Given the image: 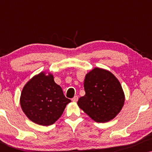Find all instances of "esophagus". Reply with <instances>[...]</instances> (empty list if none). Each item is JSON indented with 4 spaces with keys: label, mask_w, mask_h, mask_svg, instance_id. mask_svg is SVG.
Segmentation results:
<instances>
[{
    "label": "esophagus",
    "mask_w": 152,
    "mask_h": 152,
    "mask_svg": "<svg viewBox=\"0 0 152 152\" xmlns=\"http://www.w3.org/2000/svg\"><path fill=\"white\" fill-rule=\"evenodd\" d=\"M72 101L74 102H76L78 101V97L77 96H75L72 99Z\"/></svg>",
    "instance_id": "34e87169"
}]
</instances>
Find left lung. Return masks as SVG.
<instances>
[{"label":"left lung","instance_id":"8db88e82","mask_svg":"<svg viewBox=\"0 0 152 152\" xmlns=\"http://www.w3.org/2000/svg\"><path fill=\"white\" fill-rule=\"evenodd\" d=\"M84 96L77 104L96 122L113 120L123 107L124 93L121 84L113 74L103 68H95L86 75Z\"/></svg>","mask_w":152,"mask_h":152}]
</instances>
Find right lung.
<instances>
[{
	"mask_svg": "<svg viewBox=\"0 0 152 152\" xmlns=\"http://www.w3.org/2000/svg\"><path fill=\"white\" fill-rule=\"evenodd\" d=\"M70 99L64 96L53 74L41 72L28 81L23 88L20 104L27 117L34 123L49 126L63 113Z\"/></svg>",
	"mask_w": 152,
	"mask_h": 152,
	"instance_id": "right-lung-1",
	"label": "right lung"
}]
</instances>
